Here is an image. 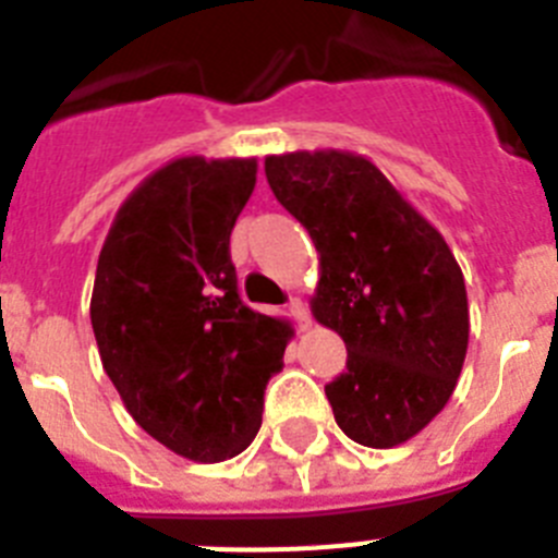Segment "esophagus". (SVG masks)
I'll use <instances>...</instances> for the list:
<instances>
[{
  "mask_svg": "<svg viewBox=\"0 0 558 558\" xmlns=\"http://www.w3.org/2000/svg\"><path fill=\"white\" fill-rule=\"evenodd\" d=\"M288 313L293 315V322H295V327H299V332H304V329L310 327V315H307V307H304L302 299H290Z\"/></svg>",
  "mask_w": 558,
  "mask_h": 558,
  "instance_id": "esophagus-1",
  "label": "esophagus"
}]
</instances>
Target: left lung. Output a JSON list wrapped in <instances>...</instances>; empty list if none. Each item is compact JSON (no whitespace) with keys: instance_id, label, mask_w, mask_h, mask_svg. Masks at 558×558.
Listing matches in <instances>:
<instances>
[{"instance_id":"1","label":"left lung","mask_w":558,"mask_h":558,"mask_svg":"<svg viewBox=\"0 0 558 558\" xmlns=\"http://www.w3.org/2000/svg\"><path fill=\"white\" fill-rule=\"evenodd\" d=\"M276 201L313 236L315 322L347 343L327 391L352 441L388 450L450 402L470 343L463 274L445 236L374 161L349 150L265 159Z\"/></svg>"}]
</instances>
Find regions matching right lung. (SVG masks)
Listing matches in <instances>:
<instances>
[{"instance_id":"add662e5","label":"right lung","mask_w":558,"mask_h":558,"mask_svg":"<svg viewBox=\"0 0 558 558\" xmlns=\"http://www.w3.org/2000/svg\"><path fill=\"white\" fill-rule=\"evenodd\" d=\"M254 184L256 159H172L128 195L97 259L102 368L136 425L190 461L254 441L293 338L236 293L229 236Z\"/></svg>"}]
</instances>
